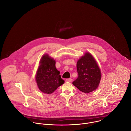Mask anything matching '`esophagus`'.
<instances>
[{"label":"esophagus","mask_w":131,"mask_h":131,"mask_svg":"<svg viewBox=\"0 0 131 131\" xmlns=\"http://www.w3.org/2000/svg\"><path fill=\"white\" fill-rule=\"evenodd\" d=\"M66 82H72V79L71 78H69V79H67L66 80Z\"/></svg>","instance_id":"esophagus-1"}]
</instances>
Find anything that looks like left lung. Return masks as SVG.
<instances>
[{"instance_id":"obj_1","label":"left lung","mask_w":131,"mask_h":131,"mask_svg":"<svg viewBox=\"0 0 131 131\" xmlns=\"http://www.w3.org/2000/svg\"><path fill=\"white\" fill-rule=\"evenodd\" d=\"M77 70L78 77L73 82L75 86L84 93H89L97 89L101 79V73L91 54L85 53L78 60Z\"/></svg>"}]
</instances>
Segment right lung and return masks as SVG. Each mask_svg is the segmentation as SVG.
I'll return each mask as SVG.
<instances>
[{
	"label": "right lung",
	"mask_w": 131,
	"mask_h": 131,
	"mask_svg": "<svg viewBox=\"0 0 131 131\" xmlns=\"http://www.w3.org/2000/svg\"><path fill=\"white\" fill-rule=\"evenodd\" d=\"M55 60L45 54L40 61L36 80L39 89L43 93L51 94L64 83L61 78L59 71L55 67Z\"/></svg>",
	"instance_id": "obj_1"
}]
</instances>
